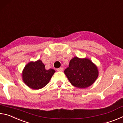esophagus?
Masks as SVG:
<instances>
[{
  "mask_svg": "<svg viewBox=\"0 0 123 123\" xmlns=\"http://www.w3.org/2000/svg\"><path fill=\"white\" fill-rule=\"evenodd\" d=\"M57 71H59V72H62V71H63V68L62 67H60V68H57Z\"/></svg>",
  "mask_w": 123,
  "mask_h": 123,
  "instance_id": "obj_1",
  "label": "esophagus"
}]
</instances>
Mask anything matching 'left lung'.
<instances>
[{
    "label": "left lung",
    "mask_w": 123,
    "mask_h": 123,
    "mask_svg": "<svg viewBox=\"0 0 123 123\" xmlns=\"http://www.w3.org/2000/svg\"><path fill=\"white\" fill-rule=\"evenodd\" d=\"M64 73L72 85L80 88L91 86L98 76V68L90 60L77 57L70 60Z\"/></svg>",
    "instance_id": "obj_1"
}]
</instances>
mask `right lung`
<instances>
[{
    "label": "right lung",
    "mask_w": 123,
    "mask_h": 123,
    "mask_svg": "<svg viewBox=\"0 0 123 123\" xmlns=\"http://www.w3.org/2000/svg\"><path fill=\"white\" fill-rule=\"evenodd\" d=\"M55 72L53 69H45V65L39 60L26 64L23 72V80L30 88L39 89L48 84Z\"/></svg>",
    "instance_id": "obj_1"
}]
</instances>
